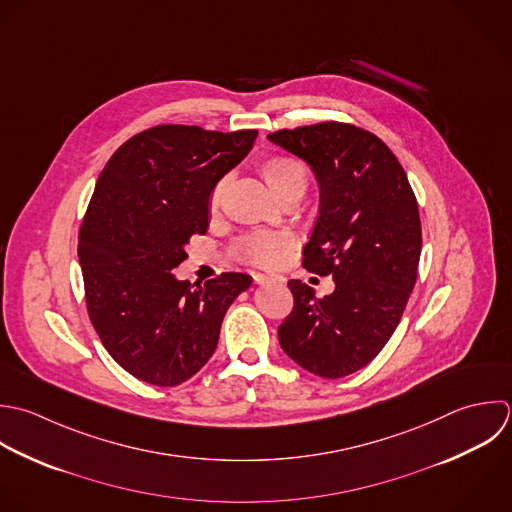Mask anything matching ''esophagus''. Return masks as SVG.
<instances>
[{
  "label": "esophagus",
  "mask_w": 512,
  "mask_h": 512,
  "mask_svg": "<svg viewBox=\"0 0 512 512\" xmlns=\"http://www.w3.org/2000/svg\"><path fill=\"white\" fill-rule=\"evenodd\" d=\"M253 279H255V283H257V285H269V283H283V277H269V275H261V273L253 275Z\"/></svg>",
  "instance_id": "1"
}]
</instances>
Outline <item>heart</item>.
Instances as JSON below:
<instances>
[{
	"mask_svg": "<svg viewBox=\"0 0 512 512\" xmlns=\"http://www.w3.org/2000/svg\"><path fill=\"white\" fill-rule=\"evenodd\" d=\"M259 171L267 181V185L271 187V191L279 197H285L295 189H305L307 185L305 165L299 159L289 155H271L263 159L259 165ZM219 195H221V185H217L211 193L213 207L219 203ZM291 247H293V237L289 233H265V231L247 235L239 243V251L249 263L257 267H267V269L277 267L287 257Z\"/></svg>",
	"mask_w": 512,
	"mask_h": 512,
	"instance_id": "obj_1",
	"label": "heart"
}]
</instances>
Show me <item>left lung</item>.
<instances>
[{
    "instance_id": "obj_1",
    "label": "left lung",
    "mask_w": 512,
    "mask_h": 512,
    "mask_svg": "<svg viewBox=\"0 0 512 512\" xmlns=\"http://www.w3.org/2000/svg\"><path fill=\"white\" fill-rule=\"evenodd\" d=\"M267 137L317 177L319 217L303 267L335 281L321 299L307 283L289 281L295 305L279 325V343L305 371L341 379L369 365L403 317L423 241L417 197L399 159L371 131L325 121Z\"/></svg>"
}]
</instances>
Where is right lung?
Wrapping results in <instances>:
<instances>
[{
  "instance_id": "right-lung-1",
  "label": "right lung",
  "mask_w": 512,
  "mask_h": 512,
  "mask_svg": "<svg viewBox=\"0 0 512 512\" xmlns=\"http://www.w3.org/2000/svg\"><path fill=\"white\" fill-rule=\"evenodd\" d=\"M255 129L157 125L127 139L103 167L79 229V265L93 329L135 379L175 387L215 353L223 317L247 273L177 281L191 235L209 225L219 179L253 147Z\"/></svg>"
}]
</instances>
